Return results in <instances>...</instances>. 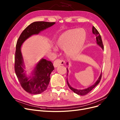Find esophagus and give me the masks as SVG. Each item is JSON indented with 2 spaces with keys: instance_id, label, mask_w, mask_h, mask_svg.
<instances>
[{
  "instance_id": "34e87169",
  "label": "esophagus",
  "mask_w": 120,
  "mask_h": 120,
  "mask_svg": "<svg viewBox=\"0 0 120 120\" xmlns=\"http://www.w3.org/2000/svg\"><path fill=\"white\" fill-rule=\"evenodd\" d=\"M65 64V61L61 59H56L53 62V66L55 68L57 67L60 65H63Z\"/></svg>"
}]
</instances>
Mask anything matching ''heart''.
<instances>
[{
	"mask_svg": "<svg viewBox=\"0 0 120 120\" xmlns=\"http://www.w3.org/2000/svg\"><path fill=\"white\" fill-rule=\"evenodd\" d=\"M86 39V33L83 29H72L61 34L55 41L57 48L65 49L67 55L73 57L83 49Z\"/></svg>",
	"mask_w": 120,
	"mask_h": 120,
	"instance_id": "heart-1",
	"label": "heart"
}]
</instances>
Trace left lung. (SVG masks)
<instances>
[{
	"label": "left lung",
	"instance_id": "1",
	"mask_svg": "<svg viewBox=\"0 0 120 120\" xmlns=\"http://www.w3.org/2000/svg\"><path fill=\"white\" fill-rule=\"evenodd\" d=\"M92 33L93 34H95V36H96V41H97V44L99 46H100L102 48V49H104V45H103V42H102V38L101 36L99 33L98 32V31L97 30V29L94 27V26L92 27ZM67 64L68 65V63H67ZM67 76H68V68H67ZM102 78V73H101L100 76L98 78V79L97 80V81L96 82V83L94 84V85H93L92 86H90L89 87L87 88V89H86L85 90H77V89H75L74 88L72 87L70 84H69L68 81V79H67V82L68 84V87H70V89L72 90L74 93H76L78 95H85L87 94L88 93H89L92 89H93L94 87H95L101 81V79Z\"/></svg>",
	"mask_w": 120,
	"mask_h": 120
}]
</instances>
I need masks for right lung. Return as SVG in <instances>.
I'll list each match as a JSON object with an SVG mask.
<instances>
[{
    "label": "right lung",
    "instance_id": "add662e5",
    "mask_svg": "<svg viewBox=\"0 0 120 120\" xmlns=\"http://www.w3.org/2000/svg\"><path fill=\"white\" fill-rule=\"evenodd\" d=\"M55 22L37 21L33 22L25 29L17 40L15 56V70L17 79L23 89L26 92L38 94L47 90L50 81V75L54 68L51 61L41 59L36 64L32 73L33 76L28 77L24 73L25 66L21 47L24 42L34 34L52 26Z\"/></svg>",
    "mask_w": 120,
    "mask_h": 120
}]
</instances>
